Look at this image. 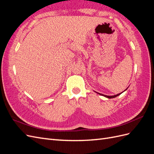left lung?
<instances>
[{
  "label": "left lung",
  "instance_id": "1",
  "mask_svg": "<svg viewBox=\"0 0 154 154\" xmlns=\"http://www.w3.org/2000/svg\"><path fill=\"white\" fill-rule=\"evenodd\" d=\"M97 94H100V95H101V96H105V97H108V98H114V97H117L118 96H119V95H120L121 94H122V93H119V94H116V95H114V96H106V95H104V94H100V93H98V92H97Z\"/></svg>",
  "mask_w": 154,
  "mask_h": 154
}]
</instances>
